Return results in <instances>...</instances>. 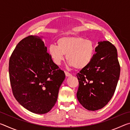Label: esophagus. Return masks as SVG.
Segmentation results:
<instances>
[{
    "label": "esophagus",
    "instance_id": "esophagus-1",
    "mask_svg": "<svg viewBox=\"0 0 130 130\" xmlns=\"http://www.w3.org/2000/svg\"><path fill=\"white\" fill-rule=\"evenodd\" d=\"M65 75H66V76H67V77H69V76H71L72 74H70L69 72H65Z\"/></svg>",
    "mask_w": 130,
    "mask_h": 130
}]
</instances>
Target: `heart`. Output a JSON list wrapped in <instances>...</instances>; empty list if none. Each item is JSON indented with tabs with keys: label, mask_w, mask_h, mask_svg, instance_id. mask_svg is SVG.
Returning <instances> with one entry per match:
<instances>
[{
	"label": "heart",
	"mask_w": 130,
	"mask_h": 130,
	"mask_svg": "<svg viewBox=\"0 0 130 130\" xmlns=\"http://www.w3.org/2000/svg\"><path fill=\"white\" fill-rule=\"evenodd\" d=\"M57 46L52 45L49 54L54 63L60 65L65 60V55L70 67L77 69L87 67L95 54L96 45L91 39L77 36L62 37L57 40Z\"/></svg>",
	"instance_id": "obj_1"
}]
</instances>
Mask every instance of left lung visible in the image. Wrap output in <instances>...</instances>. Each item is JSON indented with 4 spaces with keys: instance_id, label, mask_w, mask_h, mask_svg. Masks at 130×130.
I'll use <instances>...</instances> for the list:
<instances>
[{
    "instance_id": "left-lung-1",
    "label": "left lung",
    "mask_w": 130,
    "mask_h": 130,
    "mask_svg": "<svg viewBox=\"0 0 130 130\" xmlns=\"http://www.w3.org/2000/svg\"><path fill=\"white\" fill-rule=\"evenodd\" d=\"M87 67L76 74L79 86L77 98L89 111L105 106L115 93L120 73L117 50L109 41H100Z\"/></svg>"
}]
</instances>
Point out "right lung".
Listing matches in <instances>:
<instances>
[{
  "mask_svg": "<svg viewBox=\"0 0 130 130\" xmlns=\"http://www.w3.org/2000/svg\"><path fill=\"white\" fill-rule=\"evenodd\" d=\"M8 70L12 93L19 104L35 113L52 109L65 74L53 61L40 37L28 36L18 43Z\"/></svg>",
  "mask_w": 130,
  "mask_h": 130,
  "instance_id": "right-lung-1",
  "label": "right lung"
}]
</instances>
